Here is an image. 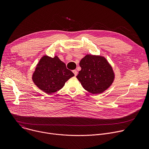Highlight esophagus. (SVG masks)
Masks as SVG:
<instances>
[{
    "instance_id": "esophagus-1",
    "label": "esophagus",
    "mask_w": 149,
    "mask_h": 149,
    "mask_svg": "<svg viewBox=\"0 0 149 149\" xmlns=\"http://www.w3.org/2000/svg\"><path fill=\"white\" fill-rule=\"evenodd\" d=\"M72 72H73V73L74 74V75H75V76H77V74H78V72H77V70H73L72 71Z\"/></svg>"
}]
</instances>
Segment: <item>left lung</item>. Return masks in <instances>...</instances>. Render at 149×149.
<instances>
[{
    "label": "left lung",
    "mask_w": 149,
    "mask_h": 149,
    "mask_svg": "<svg viewBox=\"0 0 149 149\" xmlns=\"http://www.w3.org/2000/svg\"><path fill=\"white\" fill-rule=\"evenodd\" d=\"M81 68L77 76L83 88L93 94L103 93L114 79L112 67L104 57L87 55L79 62Z\"/></svg>",
    "instance_id": "obj_1"
}]
</instances>
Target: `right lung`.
<instances>
[{"instance_id": "right-lung-1", "label": "right lung", "mask_w": 149, "mask_h": 149, "mask_svg": "<svg viewBox=\"0 0 149 149\" xmlns=\"http://www.w3.org/2000/svg\"><path fill=\"white\" fill-rule=\"evenodd\" d=\"M74 76V73L67 68L65 63L57 56L51 58L45 55L37 64L32 80L40 90L52 94L61 90Z\"/></svg>"}]
</instances>
